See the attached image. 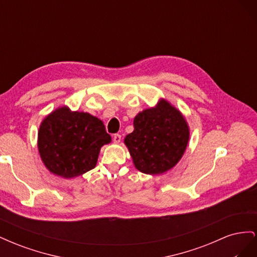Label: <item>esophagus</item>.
I'll return each instance as SVG.
<instances>
[{
	"instance_id": "esophagus-1",
	"label": "esophagus",
	"mask_w": 257,
	"mask_h": 257,
	"mask_svg": "<svg viewBox=\"0 0 257 257\" xmlns=\"http://www.w3.org/2000/svg\"><path fill=\"white\" fill-rule=\"evenodd\" d=\"M112 141L114 144H119L121 142V135L120 134H114L112 136Z\"/></svg>"
}]
</instances>
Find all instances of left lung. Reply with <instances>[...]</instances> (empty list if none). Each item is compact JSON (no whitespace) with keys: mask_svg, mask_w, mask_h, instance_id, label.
<instances>
[{"mask_svg":"<svg viewBox=\"0 0 257 257\" xmlns=\"http://www.w3.org/2000/svg\"><path fill=\"white\" fill-rule=\"evenodd\" d=\"M134 131L124 138V145L137 170L161 175L181 160L190 141V126L182 112L165 98L138 112Z\"/></svg>","mask_w":257,"mask_h":257,"instance_id":"left-lung-1","label":"left lung"}]
</instances>
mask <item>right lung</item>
<instances>
[{
	"mask_svg": "<svg viewBox=\"0 0 257 257\" xmlns=\"http://www.w3.org/2000/svg\"><path fill=\"white\" fill-rule=\"evenodd\" d=\"M111 143L97 116L60 106L41 122L37 148L45 167L54 175L73 179L96 166L100 148Z\"/></svg>",
	"mask_w": 257,
	"mask_h": 257,
	"instance_id": "right-lung-1",
	"label": "right lung"
}]
</instances>
